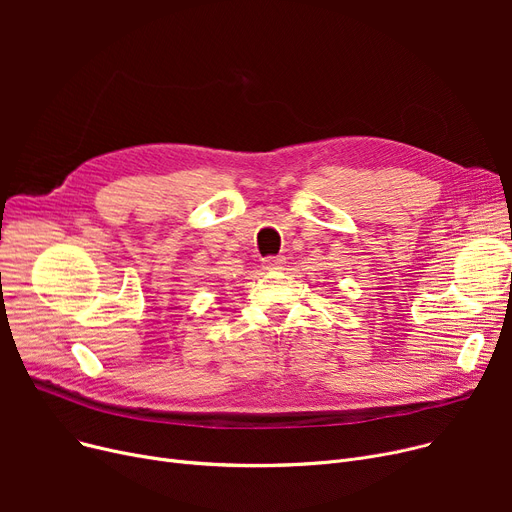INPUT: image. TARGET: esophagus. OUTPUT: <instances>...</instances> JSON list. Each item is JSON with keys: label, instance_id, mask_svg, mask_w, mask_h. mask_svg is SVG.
Listing matches in <instances>:
<instances>
[{"label": "esophagus", "instance_id": "esophagus-1", "mask_svg": "<svg viewBox=\"0 0 512 512\" xmlns=\"http://www.w3.org/2000/svg\"><path fill=\"white\" fill-rule=\"evenodd\" d=\"M284 265V257L282 255H270L263 259V270H280V267Z\"/></svg>", "mask_w": 512, "mask_h": 512}]
</instances>
